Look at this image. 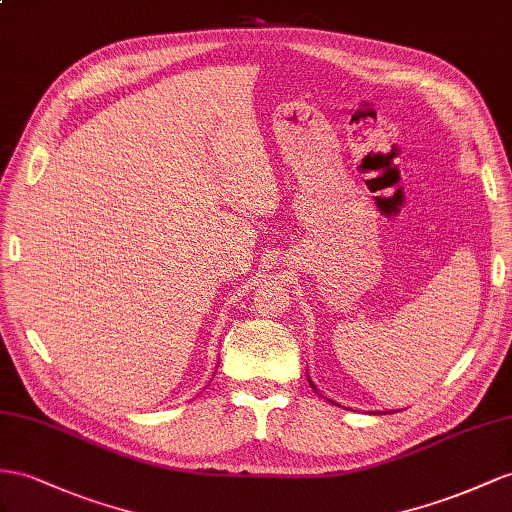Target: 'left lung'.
Instances as JSON below:
<instances>
[{"label":"left lung","instance_id":"1","mask_svg":"<svg viewBox=\"0 0 512 512\" xmlns=\"http://www.w3.org/2000/svg\"><path fill=\"white\" fill-rule=\"evenodd\" d=\"M311 387H313V383H311ZM313 389H316V387H313Z\"/></svg>","mask_w":512,"mask_h":512}]
</instances>
